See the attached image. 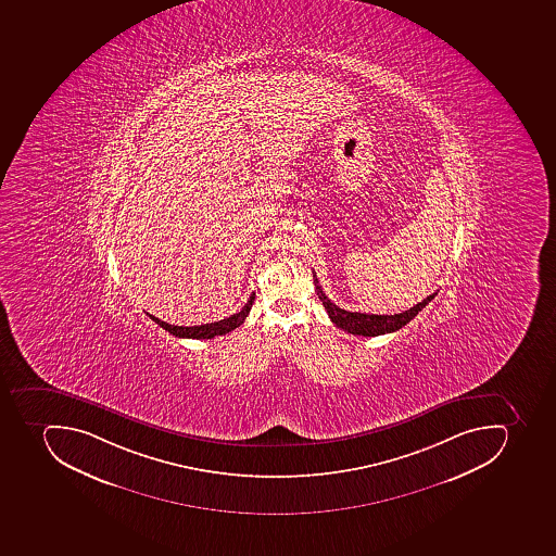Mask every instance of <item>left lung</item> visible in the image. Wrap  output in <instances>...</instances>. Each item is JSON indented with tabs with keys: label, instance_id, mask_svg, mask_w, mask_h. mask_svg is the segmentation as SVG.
<instances>
[{
	"label": "left lung",
	"instance_id": "1",
	"mask_svg": "<svg viewBox=\"0 0 556 556\" xmlns=\"http://www.w3.org/2000/svg\"><path fill=\"white\" fill-rule=\"evenodd\" d=\"M314 282H316L317 294H319V300L328 312L329 319L333 320L334 325L342 328L346 333L359 334V337H378V334L397 331V329L408 325L409 320L414 319L418 312L422 311L427 303L431 302L432 298L438 294H429V296L424 298L422 302L417 303L409 311L401 312V314L377 316V314H361V312H349L345 308L338 307L320 289L316 276H314Z\"/></svg>",
	"mask_w": 556,
	"mask_h": 556
}]
</instances>
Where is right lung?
Returning a JSON list of instances; mask_svg holds the SVG:
<instances>
[{
  "instance_id": "add662e5",
  "label": "right lung",
  "mask_w": 556,
  "mask_h": 556,
  "mask_svg": "<svg viewBox=\"0 0 556 556\" xmlns=\"http://www.w3.org/2000/svg\"><path fill=\"white\" fill-rule=\"evenodd\" d=\"M254 293L249 296L248 303H245L242 311L237 312L233 316L227 317V319L218 320V323H211V325L200 326H174L164 320L156 319L155 316H150L151 320H155L156 325L164 328L165 331H169L170 334L178 338H197V340H210V338L219 337V334H227L233 329L239 328L248 317L249 311L253 307Z\"/></svg>"
}]
</instances>
